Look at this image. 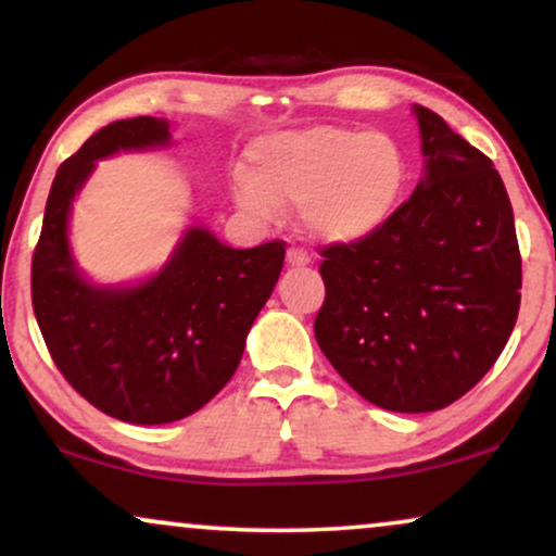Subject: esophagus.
<instances>
[{"instance_id":"34e87169","label":"esophagus","mask_w":556,"mask_h":556,"mask_svg":"<svg viewBox=\"0 0 556 556\" xmlns=\"http://www.w3.org/2000/svg\"><path fill=\"white\" fill-rule=\"evenodd\" d=\"M286 263L293 265V268H303V265L311 263V257H308V253L303 248H288Z\"/></svg>"}]
</instances>
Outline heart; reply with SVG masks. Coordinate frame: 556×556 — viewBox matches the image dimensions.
<instances>
[{
	"mask_svg": "<svg viewBox=\"0 0 556 556\" xmlns=\"http://www.w3.org/2000/svg\"><path fill=\"white\" fill-rule=\"evenodd\" d=\"M405 185V154L390 136L318 126L257 143L253 179L240 181L238 202L257 217L303 204L316 238L352 242L392 217Z\"/></svg>",
	"mask_w": 556,
	"mask_h": 556,
	"instance_id": "1",
	"label": "heart"
}]
</instances>
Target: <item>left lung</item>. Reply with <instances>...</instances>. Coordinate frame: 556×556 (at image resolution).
Here are the masks:
<instances>
[{"label": "left lung", "instance_id": "left-lung-1", "mask_svg": "<svg viewBox=\"0 0 556 556\" xmlns=\"http://www.w3.org/2000/svg\"><path fill=\"white\" fill-rule=\"evenodd\" d=\"M425 179L377 232L321 248L314 333L371 405L432 413L496 364L521 303L506 187L483 151L415 105Z\"/></svg>", "mask_w": 556, "mask_h": 556}]
</instances>
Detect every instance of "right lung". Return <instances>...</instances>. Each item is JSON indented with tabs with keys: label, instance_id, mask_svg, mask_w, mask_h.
<instances>
[{
	"label": "right lung",
	"instance_id": "add662e5",
	"mask_svg": "<svg viewBox=\"0 0 556 556\" xmlns=\"http://www.w3.org/2000/svg\"><path fill=\"white\" fill-rule=\"evenodd\" d=\"M164 143L169 124L151 116L90 136L60 164L33 255L35 318L60 375L101 413L134 425L181 420L230 382L286 257L283 240L235 250L192 227L147 283H86L67 250L75 192L96 159Z\"/></svg>",
	"mask_w": 556,
	"mask_h": 556
}]
</instances>
